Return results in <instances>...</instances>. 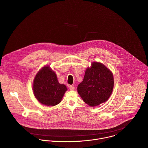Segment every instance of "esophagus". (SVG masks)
Returning a JSON list of instances; mask_svg holds the SVG:
<instances>
[{
  "label": "esophagus",
  "instance_id": "34e87169",
  "mask_svg": "<svg viewBox=\"0 0 148 148\" xmlns=\"http://www.w3.org/2000/svg\"><path fill=\"white\" fill-rule=\"evenodd\" d=\"M69 89H70V90H74V89H75V88H74V86H73V85H70V86H69Z\"/></svg>",
  "mask_w": 148,
  "mask_h": 148
}]
</instances>
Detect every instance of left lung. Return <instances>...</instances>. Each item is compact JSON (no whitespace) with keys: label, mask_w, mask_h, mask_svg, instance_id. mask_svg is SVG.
<instances>
[{"label":"left lung","mask_w":148,"mask_h":148,"mask_svg":"<svg viewBox=\"0 0 148 148\" xmlns=\"http://www.w3.org/2000/svg\"><path fill=\"white\" fill-rule=\"evenodd\" d=\"M113 87L112 72L103 64L94 62L86 69L84 79L77 86V92L85 103L95 107L109 99Z\"/></svg>","instance_id":"1"}]
</instances>
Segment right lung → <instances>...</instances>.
<instances>
[{
    "mask_svg": "<svg viewBox=\"0 0 148 148\" xmlns=\"http://www.w3.org/2000/svg\"><path fill=\"white\" fill-rule=\"evenodd\" d=\"M32 90L35 98L41 104L54 106L60 103L67 88L59 82L55 71L50 66L46 65L36 73Z\"/></svg>",
    "mask_w": 148,
    "mask_h": 148,
    "instance_id": "add662e5",
    "label": "right lung"
}]
</instances>
